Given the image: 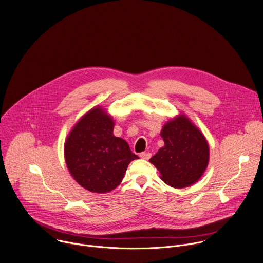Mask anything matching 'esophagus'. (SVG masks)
Masks as SVG:
<instances>
[{
    "label": "esophagus",
    "instance_id": "obj_1",
    "mask_svg": "<svg viewBox=\"0 0 263 263\" xmlns=\"http://www.w3.org/2000/svg\"><path fill=\"white\" fill-rule=\"evenodd\" d=\"M140 158H142V159H144V160H147V159H149V157H151V153L149 152H142V153H140Z\"/></svg>",
    "mask_w": 263,
    "mask_h": 263
}]
</instances>
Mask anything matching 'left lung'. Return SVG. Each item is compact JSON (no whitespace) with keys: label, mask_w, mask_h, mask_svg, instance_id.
<instances>
[{"label":"left lung","mask_w":263,"mask_h":263,"mask_svg":"<svg viewBox=\"0 0 263 263\" xmlns=\"http://www.w3.org/2000/svg\"><path fill=\"white\" fill-rule=\"evenodd\" d=\"M160 135L164 146L149 162L158 168L161 180L176 189L197 182L209 159V147L204 135L185 117L168 122Z\"/></svg>","instance_id":"obj_1"}]
</instances>
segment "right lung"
<instances>
[{"instance_id":"obj_1","label":"right lung","mask_w":263,"mask_h":263,"mask_svg":"<svg viewBox=\"0 0 263 263\" xmlns=\"http://www.w3.org/2000/svg\"><path fill=\"white\" fill-rule=\"evenodd\" d=\"M114 121L93 108L73 127L64 144L69 173L92 193H109L122 182L129 163L138 156L126 140L114 135Z\"/></svg>"}]
</instances>
